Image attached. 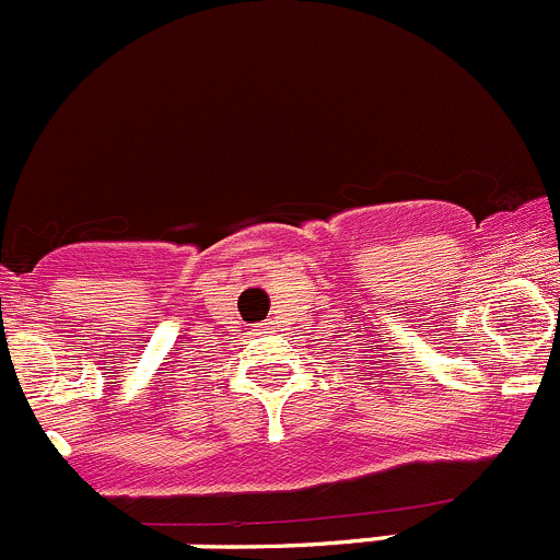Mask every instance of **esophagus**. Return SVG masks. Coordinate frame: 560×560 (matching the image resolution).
Wrapping results in <instances>:
<instances>
[{
	"instance_id": "esophagus-1",
	"label": "esophagus",
	"mask_w": 560,
	"mask_h": 560,
	"mask_svg": "<svg viewBox=\"0 0 560 560\" xmlns=\"http://www.w3.org/2000/svg\"><path fill=\"white\" fill-rule=\"evenodd\" d=\"M268 323H262V326H256V334H268Z\"/></svg>"
}]
</instances>
